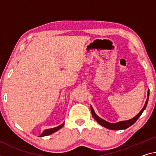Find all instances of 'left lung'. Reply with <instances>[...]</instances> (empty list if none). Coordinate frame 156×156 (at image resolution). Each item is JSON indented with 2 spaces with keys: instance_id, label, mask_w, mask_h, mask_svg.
Wrapping results in <instances>:
<instances>
[{
  "instance_id": "left-lung-1",
  "label": "left lung",
  "mask_w": 156,
  "mask_h": 156,
  "mask_svg": "<svg viewBox=\"0 0 156 156\" xmlns=\"http://www.w3.org/2000/svg\"><path fill=\"white\" fill-rule=\"evenodd\" d=\"M147 96L148 97L147 98V101H146L144 106L143 107L142 110H141L140 112L135 116V117H134L133 119H129V120L121 121V122H119L117 123H110V122H107V121L103 119H101V117H98V116L95 113L94 110V109H93V108L91 107V105H90L91 112V114H92L93 117L94 118V119L98 123H99L100 125L102 126L105 127L106 128H108V129H110V130H124V129H126V128H128V127H130V126H132L133 123H135L136 121L137 120V119L140 117L141 115L142 114V112H144V110L146 109V108H147V103H148V101H149V90H148Z\"/></svg>"
}]
</instances>
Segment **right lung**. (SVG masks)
Segmentation results:
<instances>
[{"instance_id": "add662e5", "label": "right lung", "mask_w": 156, "mask_h": 156, "mask_svg": "<svg viewBox=\"0 0 156 156\" xmlns=\"http://www.w3.org/2000/svg\"><path fill=\"white\" fill-rule=\"evenodd\" d=\"M64 125H65V122H64L63 123H62L61 125L58 126H57V127L44 130V131L42 132V133H41V134L39 135V137H44V136H47V135H49L51 134H53V133H54L56 131H58V130H60V128H62L64 126Z\"/></svg>"}]
</instances>
